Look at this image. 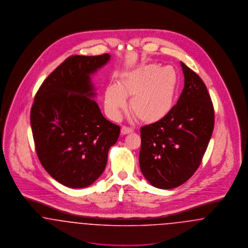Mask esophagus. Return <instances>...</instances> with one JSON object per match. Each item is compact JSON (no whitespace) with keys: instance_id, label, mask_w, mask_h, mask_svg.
I'll use <instances>...</instances> for the list:
<instances>
[{"instance_id":"esophagus-1","label":"esophagus","mask_w":248,"mask_h":248,"mask_svg":"<svg viewBox=\"0 0 248 248\" xmlns=\"http://www.w3.org/2000/svg\"><path fill=\"white\" fill-rule=\"evenodd\" d=\"M133 131H134V130L132 129V128L126 127V126H123V127L121 128V133H122V135H127V134L132 133Z\"/></svg>"}]
</instances>
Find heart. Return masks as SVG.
<instances>
[{"mask_svg": "<svg viewBox=\"0 0 248 248\" xmlns=\"http://www.w3.org/2000/svg\"><path fill=\"white\" fill-rule=\"evenodd\" d=\"M179 77L172 66L147 64L124 72L118 85L108 84L104 103L113 120L121 117L127 107L125 97H131L130 109L144 124H155L172 110L178 89Z\"/></svg>", "mask_w": 248, "mask_h": 248, "instance_id": "b5f03b06", "label": "heart"}]
</instances>
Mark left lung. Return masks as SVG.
I'll return each instance as SVG.
<instances>
[{
	"instance_id": "8db88e82",
	"label": "left lung",
	"mask_w": 248,
	"mask_h": 248,
	"mask_svg": "<svg viewBox=\"0 0 248 248\" xmlns=\"http://www.w3.org/2000/svg\"><path fill=\"white\" fill-rule=\"evenodd\" d=\"M184 88L162 121L140 128V165L156 188L182 185L199 167L214 129V107L199 75L180 62Z\"/></svg>"
}]
</instances>
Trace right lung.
<instances>
[{
    "mask_svg": "<svg viewBox=\"0 0 248 248\" xmlns=\"http://www.w3.org/2000/svg\"><path fill=\"white\" fill-rule=\"evenodd\" d=\"M110 56H72L42 83L31 111L38 158L60 184L80 189L92 185L118 140L120 126L108 121L94 101L91 76Z\"/></svg>",
    "mask_w": 248,
    "mask_h": 248,
    "instance_id": "1",
    "label": "right lung"
}]
</instances>
